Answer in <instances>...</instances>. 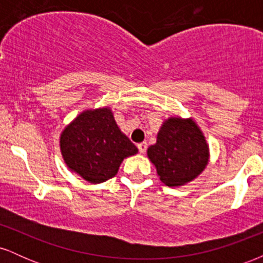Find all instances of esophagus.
<instances>
[{
    "mask_svg": "<svg viewBox=\"0 0 263 263\" xmlns=\"http://www.w3.org/2000/svg\"><path fill=\"white\" fill-rule=\"evenodd\" d=\"M138 147V151H140V153H144L147 149V142H141V143L137 144Z\"/></svg>",
    "mask_w": 263,
    "mask_h": 263,
    "instance_id": "34e87169",
    "label": "esophagus"
}]
</instances>
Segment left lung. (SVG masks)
Masks as SVG:
<instances>
[{
  "mask_svg": "<svg viewBox=\"0 0 263 263\" xmlns=\"http://www.w3.org/2000/svg\"><path fill=\"white\" fill-rule=\"evenodd\" d=\"M147 155L156 165L159 179L168 186L184 185L204 171L209 148L193 120L172 117L162 125L157 143Z\"/></svg>",
  "mask_w": 263,
  "mask_h": 263,
  "instance_id": "1",
  "label": "left lung"
}]
</instances>
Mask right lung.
<instances>
[{"mask_svg": "<svg viewBox=\"0 0 263 263\" xmlns=\"http://www.w3.org/2000/svg\"><path fill=\"white\" fill-rule=\"evenodd\" d=\"M60 149L66 165L90 183L116 176L123 158L138 151L120 131L107 107L80 114L63 131Z\"/></svg>", "mask_w": 263, "mask_h": 263, "instance_id": "obj_1", "label": "right lung"}]
</instances>
